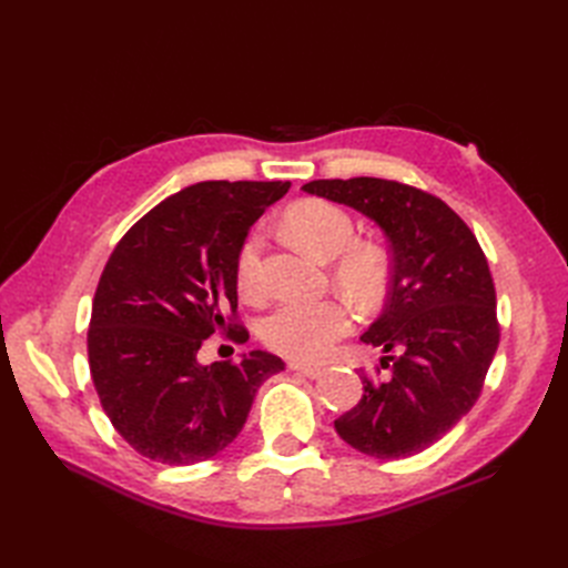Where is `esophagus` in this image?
<instances>
[{"instance_id":"1","label":"esophagus","mask_w":568,"mask_h":568,"mask_svg":"<svg viewBox=\"0 0 568 568\" xmlns=\"http://www.w3.org/2000/svg\"><path fill=\"white\" fill-rule=\"evenodd\" d=\"M288 369H294L296 374L307 376V379H317V376L324 372V369H322V367H317V365H301V363H291V365H288Z\"/></svg>"}]
</instances>
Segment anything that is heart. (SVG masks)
Listing matches in <instances>:
<instances>
[{
	"instance_id": "heart-1",
	"label": "heart",
	"mask_w": 568,
	"mask_h": 568,
	"mask_svg": "<svg viewBox=\"0 0 568 568\" xmlns=\"http://www.w3.org/2000/svg\"><path fill=\"white\" fill-rule=\"evenodd\" d=\"M284 225L296 242L313 255L329 261L336 255L334 284L353 301L372 305L382 298L388 274L386 253L369 242H353L355 222L336 203L311 199L288 209ZM236 286L242 296H263V234L251 232L236 253ZM353 311L338 298L298 301L288 298L274 305L263 320L261 336L274 353L303 363L329 357L336 343L353 332Z\"/></svg>"
}]
</instances>
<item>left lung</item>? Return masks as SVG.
<instances>
[{
	"instance_id": "left-lung-1",
	"label": "left lung",
	"mask_w": 568,
	"mask_h": 568,
	"mask_svg": "<svg viewBox=\"0 0 568 568\" xmlns=\"http://www.w3.org/2000/svg\"><path fill=\"white\" fill-rule=\"evenodd\" d=\"M365 213L390 244V288L382 317L363 334L382 346L384 379L334 426L355 450L403 459L440 440L478 400L500 343L486 253L448 203L395 180L351 178L303 184Z\"/></svg>"
}]
</instances>
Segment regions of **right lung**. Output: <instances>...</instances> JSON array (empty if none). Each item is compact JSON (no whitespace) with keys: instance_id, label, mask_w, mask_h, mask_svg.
I'll return each mask as SVG.
<instances>
[{"instance_id":"right-lung-1","label":"right lung","mask_w":568,"mask_h":568,"mask_svg":"<svg viewBox=\"0 0 568 568\" xmlns=\"http://www.w3.org/2000/svg\"><path fill=\"white\" fill-rule=\"evenodd\" d=\"M291 182H199L168 196L115 244L92 303V382L115 432L153 462H203L242 432L277 355L199 365L203 341H248L236 315V253Z\"/></svg>"}]
</instances>
